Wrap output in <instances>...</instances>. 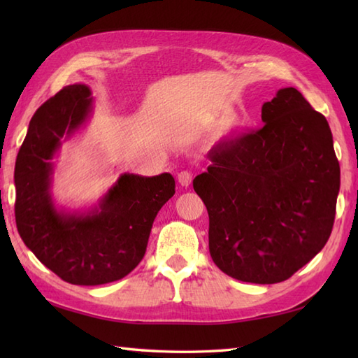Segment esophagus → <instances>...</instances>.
Segmentation results:
<instances>
[{
  "label": "esophagus",
  "mask_w": 358,
  "mask_h": 358,
  "mask_svg": "<svg viewBox=\"0 0 358 358\" xmlns=\"http://www.w3.org/2000/svg\"><path fill=\"white\" fill-rule=\"evenodd\" d=\"M177 180H178V183H180L181 186L187 187L189 185H191V181H192V175H191V172H187V171H181V172L178 173Z\"/></svg>",
  "instance_id": "1"
}]
</instances>
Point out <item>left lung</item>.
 I'll return each mask as SVG.
<instances>
[{
    "label": "left lung",
    "mask_w": 358,
    "mask_h": 358,
    "mask_svg": "<svg viewBox=\"0 0 358 358\" xmlns=\"http://www.w3.org/2000/svg\"><path fill=\"white\" fill-rule=\"evenodd\" d=\"M264 126L220 143L195 192L209 214V252L227 275L285 281L328 241L340 164L328 121L295 87L262 108Z\"/></svg>",
    "instance_id": "8db88e82"
}]
</instances>
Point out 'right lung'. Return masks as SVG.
<instances>
[{"instance_id":"obj_1","label":"right lung","mask_w":358,"mask_h":358,"mask_svg":"<svg viewBox=\"0 0 358 358\" xmlns=\"http://www.w3.org/2000/svg\"><path fill=\"white\" fill-rule=\"evenodd\" d=\"M92 113L87 85L63 87L35 112L15 163L20 237L45 268L80 286L106 285L132 272L146 254L158 210L175 194L171 173L124 172L90 208L58 206L52 192L53 158Z\"/></svg>"}]
</instances>
